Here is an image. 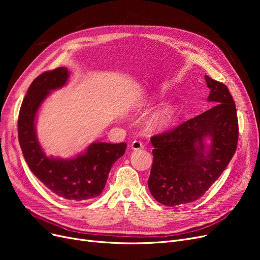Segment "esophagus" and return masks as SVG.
Wrapping results in <instances>:
<instances>
[{
	"mask_svg": "<svg viewBox=\"0 0 260 260\" xmlns=\"http://www.w3.org/2000/svg\"><path fill=\"white\" fill-rule=\"evenodd\" d=\"M131 148L133 151H138V149H142L143 148V144L142 142H140V141H133L131 143Z\"/></svg>",
	"mask_w": 260,
	"mask_h": 260,
	"instance_id": "34e87169",
	"label": "esophagus"
}]
</instances>
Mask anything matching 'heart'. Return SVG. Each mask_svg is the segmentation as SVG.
<instances>
[{"mask_svg":"<svg viewBox=\"0 0 260 260\" xmlns=\"http://www.w3.org/2000/svg\"><path fill=\"white\" fill-rule=\"evenodd\" d=\"M147 103H142L140 106L143 107ZM176 116V111L174 107L166 106L162 107L159 111H157L151 118H149L148 123L153 129H166L169 125L174 122Z\"/></svg>","mask_w":260,"mask_h":260,"instance_id":"heart-1","label":"heart"}]
</instances>
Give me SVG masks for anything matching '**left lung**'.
<instances>
[{"label": "left lung", "instance_id": "left-lung-1", "mask_svg": "<svg viewBox=\"0 0 260 260\" xmlns=\"http://www.w3.org/2000/svg\"><path fill=\"white\" fill-rule=\"evenodd\" d=\"M214 105L208 111L151 139L154 160L147 184L165 206L195 202L229 165L239 138L235 103L226 86L205 76Z\"/></svg>", "mask_w": 260, "mask_h": 260}]
</instances>
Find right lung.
<instances>
[{
	"label": "right lung",
	"instance_id": "1",
	"mask_svg": "<svg viewBox=\"0 0 260 260\" xmlns=\"http://www.w3.org/2000/svg\"><path fill=\"white\" fill-rule=\"evenodd\" d=\"M68 78L67 68L58 67L32 81L19 111L18 140L30 170L52 193L65 200L83 201L96 198L104 190L109 171L127 144L93 142L72 158L45 154L37 136L38 112L51 92L62 88Z\"/></svg>",
	"mask_w": 260,
	"mask_h": 260
}]
</instances>
